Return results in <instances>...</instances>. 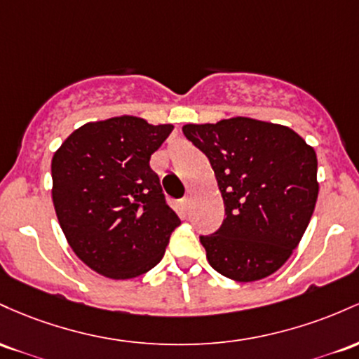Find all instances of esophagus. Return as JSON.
<instances>
[{
    "label": "esophagus",
    "instance_id": "34e87169",
    "mask_svg": "<svg viewBox=\"0 0 359 359\" xmlns=\"http://www.w3.org/2000/svg\"><path fill=\"white\" fill-rule=\"evenodd\" d=\"M190 203H191L190 196H183V198L180 200V205L184 208V210H188V208H190Z\"/></svg>",
    "mask_w": 359,
    "mask_h": 359
}]
</instances>
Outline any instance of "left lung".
I'll return each mask as SVG.
<instances>
[{
    "instance_id": "obj_1",
    "label": "left lung",
    "mask_w": 359,
    "mask_h": 359,
    "mask_svg": "<svg viewBox=\"0 0 359 359\" xmlns=\"http://www.w3.org/2000/svg\"><path fill=\"white\" fill-rule=\"evenodd\" d=\"M183 134L210 161L224 198L222 225L200 236L210 266L236 281L273 275L316 208V151L292 128L245 116L188 123Z\"/></svg>"
}]
</instances>
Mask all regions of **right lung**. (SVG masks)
Wrapping results in <instances>:
<instances>
[{
  "mask_svg": "<svg viewBox=\"0 0 359 359\" xmlns=\"http://www.w3.org/2000/svg\"><path fill=\"white\" fill-rule=\"evenodd\" d=\"M172 126L137 116L86 123L52 158V200L76 256L100 275L128 280L163 259L181 224L151 156Z\"/></svg>",
  "mask_w": 359,
  "mask_h": 359,
  "instance_id": "add662e5",
  "label": "right lung"
}]
</instances>
